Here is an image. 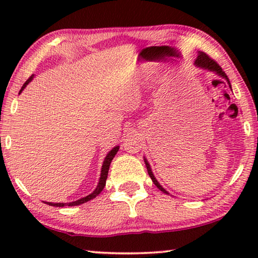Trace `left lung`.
<instances>
[{
  "label": "left lung",
  "mask_w": 258,
  "mask_h": 258,
  "mask_svg": "<svg viewBox=\"0 0 258 258\" xmlns=\"http://www.w3.org/2000/svg\"><path fill=\"white\" fill-rule=\"evenodd\" d=\"M195 64L197 67H200V68H204V69H207V71H211V72H214L216 74V75H218L220 77H223L224 80L228 82V84H229V86H230V89H231V83H230V81H229V78H228V76H226V74L223 72V69H222L221 67H220V64H218L216 61H214L211 56L209 55H207L206 53H205V52H202V51H199L198 52V56H197V59H196V61H195ZM145 163H146V166H147V171H148V174H149V176L151 177V180H152V182H154V184L158 187V189L160 190V191H163L164 194H167L168 195V192L166 191L163 186H161L160 184H159V182L156 180V177H155V175L154 174H152V171H151V167H150V165H149V163H148L147 161V159H145Z\"/></svg>",
  "instance_id": "obj_1"
}]
</instances>
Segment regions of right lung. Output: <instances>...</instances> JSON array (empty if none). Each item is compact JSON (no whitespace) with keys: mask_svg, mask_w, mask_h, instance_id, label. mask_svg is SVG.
Wrapping results in <instances>:
<instances>
[{"mask_svg":"<svg viewBox=\"0 0 258 258\" xmlns=\"http://www.w3.org/2000/svg\"><path fill=\"white\" fill-rule=\"evenodd\" d=\"M33 77H34V75L30 76L28 80L26 81V83L23 85V87H21L19 94L23 92V90L25 89L26 86H27L28 83L32 82ZM118 149H119V146H117L115 148H112V149L107 154L106 158H104V160H103V165H102V168H101V175H100L99 183H98L97 187H95V190L92 192V194H90L89 196H86V197L82 198V199H78V200H76V202L68 203V204H66V203H45V204L50 205V206H54V207H63V206H67V205H68V206H78V205L84 204L86 202H89V200L97 197V196L100 194V192L103 190L104 185H106V181H107V176H108V171H109V166H110L111 160L113 159V157H115V155L117 154V151H118Z\"/></svg>","mask_w":258,"mask_h":258,"instance_id":"obj_1","label":"right lung"}]
</instances>
